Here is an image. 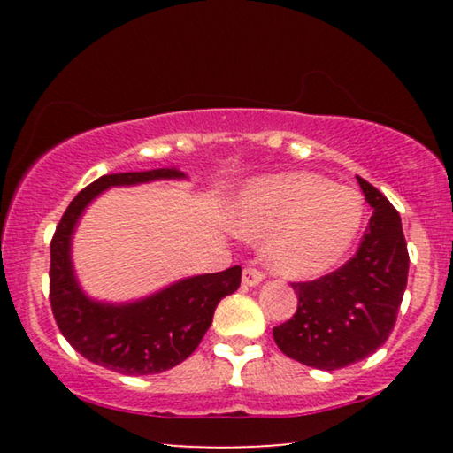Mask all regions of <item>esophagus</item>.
Masks as SVG:
<instances>
[{
    "instance_id": "1",
    "label": "esophagus",
    "mask_w": 453,
    "mask_h": 453,
    "mask_svg": "<svg viewBox=\"0 0 453 453\" xmlns=\"http://www.w3.org/2000/svg\"><path fill=\"white\" fill-rule=\"evenodd\" d=\"M264 280V274L256 268H245L243 270V287H257Z\"/></svg>"
}]
</instances>
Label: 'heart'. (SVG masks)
<instances>
[{
	"label": "heart",
	"mask_w": 453,
	"mask_h": 453,
	"mask_svg": "<svg viewBox=\"0 0 453 453\" xmlns=\"http://www.w3.org/2000/svg\"><path fill=\"white\" fill-rule=\"evenodd\" d=\"M361 225L358 191L307 171L259 177L231 203L233 231L250 241L264 239L265 264L293 280H313L336 268Z\"/></svg>",
	"instance_id": "1"
}]
</instances>
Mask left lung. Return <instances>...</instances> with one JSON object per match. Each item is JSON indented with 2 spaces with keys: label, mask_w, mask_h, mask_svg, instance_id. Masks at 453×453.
I'll use <instances>...</instances> for the list:
<instances>
[{
  "label": "left lung",
  "mask_w": 453,
  "mask_h": 453,
  "mask_svg": "<svg viewBox=\"0 0 453 453\" xmlns=\"http://www.w3.org/2000/svg\"><path fill=\"white\" fill-rule=\"evenodd\" d=\"M373 208L357 256L313 282H293L299 307L274 327L284 355L307 367L336 371L363 361L394 330L408 280L402 220L388 197L357 177Z\"/></svg>",
  "instance_id": "1"
}]
</instances>
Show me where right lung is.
I'll return each instance as SVG.
<instances>
[{"label":"right lung","mask_w":453,"mask_h":453,"mask_svg":"<svg viewBox=\"0 0 453 453\" xmlns=\"http://www.w3.org/2000/svg\"><path fill=\"white\" fill-rule=\"evenodd\" d=\"M163 179H188L177 166L103 175L73 197L51 241V309L64 338L90 363L123 375H154L185 361L212 324L216 305L241 284V265L181 278L135 301H96L80 287L73 233L103 191Z\"/></svg>","instance_id":"1"}]
</instances>
